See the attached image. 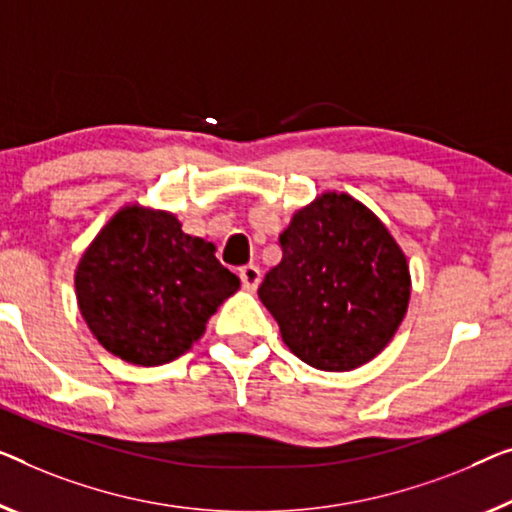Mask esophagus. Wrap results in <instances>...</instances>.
<instances>
[{
	"label": "esophagus",
	"mask_w": 512,
	"mask_h": 512,
	"mask_svg": "<svg viewBox=\"0 0 512 512\" xmlns=\"http://www.w3.org/2000/svg\"><path fill=\"white\" fill-rule=\"evenodd\" d=\"M239 276H241V282H243V289H248V292H255L259 280H262V271H259V266H255V264H248L239 271Z\"/></svg>",
	"instance_id": "esophagus-1"
}]
</instances>
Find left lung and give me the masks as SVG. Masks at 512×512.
I'll return each mask as SVG.
<instances>
[{
  "instance_id": "8db88e82",
  "label": "left lung",
  "mask_w": 512,
  "mask_h": 512,
  "mask_svg": "<svg viewBox=\"0 0 512 512\" xmlns=\"http://www.w3.org/2000/svg\"><path fill=\"white\" fill-rule=\"evenodd\" d=\"M282 259L259 299L303 363L347 372L372 361L400 329L411 296L407 255L352 195L326 190L294 211Z\"/></svg>"
}]
</instances>
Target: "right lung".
Wrapping results in <instances>:
<instances>
[{
    "mask_svg": "<svg viewBox=\"0 0 512 512\" xmlns=\"http://www.w3.org/2000/svg\"><path fill=\"white\" fill-rule=\"evenodd\" d=\"M239 285L211 241L183 232L174 213L142 204L114 213L75 269L89 331L112 356L144 368L186 354Z\"/></svg>",
    "mask_w": 512,
    "mask_h": 512,
    "instance_id": "add662e5",
    "label": "right lung"
}]
</instances>
